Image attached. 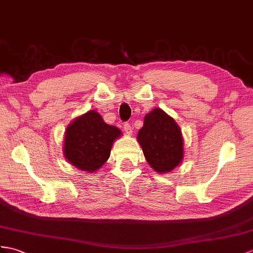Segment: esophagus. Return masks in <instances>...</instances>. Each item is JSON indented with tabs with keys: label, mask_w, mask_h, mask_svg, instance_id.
Listing matches in <instances>:
<instances>
[{
	"label": "esophagus",
	"mask_w": 253,
	"mask_h": 253,
	"mask_svg": "<svg viewBox=\"0 0 253 253\" xmlns=\"http://www.w3.org/2000/svg\"><path fill=\"white\" fill-rule=\"evenodd\" d=\"M123 128H125V131L127 135H132L133 127L130 126V123H127V122L125 123V125H123Z\"/></svg>",
	"instance_id": "esophagus-1"
}]
</instances>
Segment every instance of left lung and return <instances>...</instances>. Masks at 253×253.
Wrapping results in <instances>:
<instances>
[{
    "mask_svg": "<svg viewBox=\"0 0 253 253\" xmlns=\"http://www.w3.org/2000/svg\"><path fill=\"white\" fill-rule=\"evenodd\" d=\"M148 164L158 174L170 173L183 160V138L179 126L161 108L145 116L137 134Z\"/></svg>",
    "mask_w": 253,
    "mask_h": 253,
    "instance_id": "1",
    "label": "left lung"
}]
</instances>
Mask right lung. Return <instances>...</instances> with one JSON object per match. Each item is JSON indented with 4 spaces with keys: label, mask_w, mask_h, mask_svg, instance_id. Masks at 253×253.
<instances>
[{
    "label": "right lung",
    "mask_w": 253,
    "mask_h": 253,
    "mask_svg": "<svg viewBox=\"0 0 253 253\" xmlns=\"http://www.w3.org/2000/svg\"><path fill=\"white\" fill-rule=\"evenodd\" d=\"M121 135L119 128L107 125L96 110H89L67 126L64 158L76 169L93 173L107 161L114 141Z\"/></svg>",
    "instance_id": "add662e5"
}]
</instances>
